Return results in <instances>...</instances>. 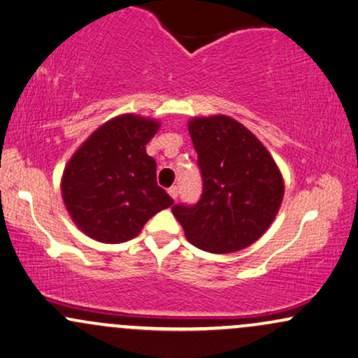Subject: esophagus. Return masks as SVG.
<instances>
[{
  "instance_id": "34e87169",
  "label": "esophagus",
  "mask_w": 358,
  "mask_h": 358,
  "mask_svg": "<svg viewBox=\"0 0 358 358\" xmlns=\"http://www.w3.org/2000/svg\"><path fill=\"white\" fill-rule=\"evenodd\" d=\"M169 196L172 197V199H178V196H179V187L178 186H172V187H169Z\"/></svg>"
}]
</instances>
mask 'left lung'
Returning a JSON list of instances; mask_svg holds the SVG:
<instances>
[{
	"label": "left lung",
	"instance_id": "8db88e82",
	"mask_svg": "<svg viewBox=\"0 0 358 358\" xmlns=\"http://www.w3.org/2000/svg\"><path fill=\"white\" fill-rule=\"evenodd\" d=\"M187 127L203 194L194 206L176 204L172 214L189 243L208 253H233L253 245L283 201L278 166L255 134L228 115L196 117Z\"/></svg>",
	"mask_w": 358,
	"mask_h": 358
}]
</instances>
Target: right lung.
<instances>
[{
	"mask_svg": "<svg viewBox=\"0 0 358 358\" xmlns=\"http://www.w3.org/2000/svg\"><path fill=\"white\" fill-rule=\"evenodd\" d=\"M159 122L125 113L105 122L71 155L62 178L69 214L100 243L136 238L150 217L174 204L157 186L155 161L145 152Z\"/></svg>",
	"mask_w": 358,
	"mask_h": 358,
	"instance_id": "add662e5",
	"label": "right lung"
}]
</instances>
